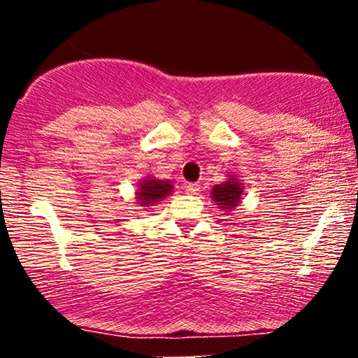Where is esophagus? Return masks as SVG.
I'll return each instance as SVG.
<instances>
[{"instance_id": "34e87169", "label": "esophagus", "mask_w": 358, "mask_h": 358, "mask_svg": "<svg viewBox=\"0 0 358 358\" xmlns=\"http://www.w3.org/2000/svg\"><path fill=\"white\" fill-rule=\"evenodd\" d=\"M185 192H187V195H199L200 185L199 183H187L185 185Z\"/></svg>"}]
</instances>
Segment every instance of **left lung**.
I'll list each match as a JSON object with an SVG mask.
<instances>
[{"label": "left lung", "instance_id": "obj_1", "mask_svg": "<svg viewBox=\"0 0 358 358\" xmlns=\"http://www.w3.org/2000/svg\"><path fill=\"white\" fill-rule=\"evenodd\" d=\"M242 196H244V183L236 175H229L224 183L215 185L210 192L212 202L225 212H232L241 203Z\"/></svg>", "mask_w": 358, "mask_h": 358}]
</instances>
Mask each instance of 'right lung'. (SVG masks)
Wrapping results in <instances>:
<instances>
[{"label":"right lung","instance_id":"obj_1","mask_svg":"<svg viewBox=\"0 0 358 358\" xmlns=\"http://www.w3.org/2000/svg\"><path fill=\"white\" fill-rule=\"evenodd\" d=\"M171 192H173V183L170 180H159L148 175L136 185V203L143 208L153 207Z\"/></svg>","mask_w":358,"mask_h":358}]
</instances>
